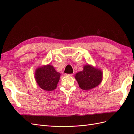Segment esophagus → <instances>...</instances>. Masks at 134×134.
Returning a JSON list of instances; mask_svg holds the SVG:
<instances>
[{
  "instance_id": "34e87169",
  "label": "esophagus",
  "mask_w": 134,
  "mask_h": 134,
  "mask_svg": "<svg viewBox=\"0 0 134 134\" xmlns=\"http://www.w3.org/2000/svg\"><path fill=\"white\" fill-rule=\"evenodd\" d=\"M65 75L66 76H72V75H73V74H65Z\"/></svg>"
}]
</instances>
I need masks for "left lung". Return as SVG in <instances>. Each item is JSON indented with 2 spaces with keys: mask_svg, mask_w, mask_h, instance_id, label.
I'll return each instance as SVG.
<instances>
[{
  "mask_svg": "<svg viewBox=\"0 0 134 134\" xmlns=\"http://www.w3.org/2000/svg\"><path fill=\"white\" fill-rule=\"evenodd\" d=\"M103 73L99 69L93 67L90 65H86L83 70L75 75V78L79 87L83 90H90L98 86L102 80Z\"/></svg>",
  "mask_w": 134,
  "mask_h": 134,
  "instance_id": "8db88e82",
  "label": "left lung"
}]
</instances>
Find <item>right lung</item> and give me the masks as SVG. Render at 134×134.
Here are the masks:
<instances>
[{
    "mask_svg": "<svg viewBox=\"0 0 134 134\" xmlns=\"http://www.w3.org/2000/svg\"><path fill=\"white\" fill-rule=\"evenodd\" d=\"M60 74L53 66L46 65L38 67L35 71V77L38 86L42 90L51 91L55 90L60 79Z\"/></svg>",
    "mask_w": 134,
    "mask_h": 134,
    "instance_id": "obj_1",
    "label": "right lung"
}]
</instances>
